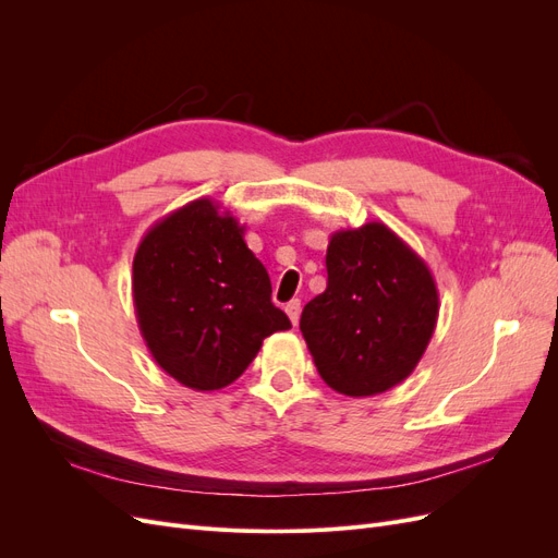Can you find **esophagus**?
Segmentation results:
<instances>
[{"instance_id":"esophagus-1","label":"esophagus","mask_w":558,"mask_h":558,"mask_svg":"<svg viewBox=\"0 0 558 558\" xmlns=\"http://www.w3.org/2000/svg\"><path fill=\"white\" fill-rule=\"evenodd\" d=\"M286 314H289V318H291V324L295 326L298 320H300V300H291L289 305H286Z\"/></svg>"}]
</instances>
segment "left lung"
<instances>
[{"instance_id":"left-lung-1","label":"left lung","mask_w":558,"mask_h":558,"mask_svg":"<svg viewBox=\"0 0 558 558\" xmlns=\"http://www.w3.org/2000/svg\"><path fill=\"white\" fill-rule=\"evenodd\" d=\"M326 269V291L300 316L320 379L351 398L377 396L408 379L440 314L424 258L373 221L332 234Z\"/></svg>"}]
</instances>
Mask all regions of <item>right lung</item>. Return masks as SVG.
Masks as SVG:
<instances>
[{
	"label": "right lung",
	"instance_id": "right-lung-1",
	"mask_svg": "<svg viewBox=\"0 0 558 558\" xmlns=\"http://www.w3.org/2000/svg\"><path fill=\"white\" fill-rule=\"evenodd\" d=\"M132 300L150 356L193 391L232 384L265 337L291 328L272 305V283L244 242V226L211 197L189 202L144 234Z\"/></svg>",
	"mask_w": 558,
	"mask_h": 558
}]
</instances>
